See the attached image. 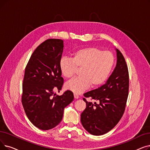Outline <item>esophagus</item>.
<instances>
[{
    "label": "esophagus",
    "instance_id": "34e87169",
    "mask_svg": "<svg viewBox=\"0 0 150 150\" xmlns=\"http://www.w3.org/2000/svg\"><path fill=\"white\" fill-rule=\"evenodd\" d=\"M74 97L75 99H79V96L76 93H74Z\"/></svg>",
    "mask_w": 150,
    "mask_h": 150
}]
</instances>
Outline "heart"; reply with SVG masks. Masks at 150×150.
<instances>
[{"label":"heart","mask_w":150,"mask_h":150,"mask_svg":"<svg viewBox=\"0 0 150 150\" xmlns=\"http://www.w3.org/2000/svg\"><path fill=\"white\" fill-rule=\"evenodd\" d=\"M115 64V57L111 52L97 47H84L75 51L71 58L62 57L59 66L62 75L67 79L76 74L77 67L81 68V75L65 85L66 89L80 93L91 85L93 88L102 85L111 74Z\"/></svg>","instance_id":"b5f03b06"}]
</instances>
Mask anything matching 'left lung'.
<instances>
[{"label":"left lung","instance_id":"left-lung-1","mask_svg":"<svg viewBox=\"0 0 150 150\" xmlns=\"http://www.w3.org/2000/svg\"><path fill=\"white\" fill-rule=\"evenodd\" d=\"M116 52V66L107 81L83 94L86 107L81 115V122L84 128L94 135H101L111 131L125 111L129 95V71L122 54L118 50ZM86 98L98 102H88Z\"/></svg>","mask_w":150,"mask_h":150}]
</instances>
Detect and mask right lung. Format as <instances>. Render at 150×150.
Instances as JSON below:
<instances>
[{
  "label": "right lung",
  "mask_w": 150,
  "mask_h": 150,
  "mask_svg": "<svg viewBox=\"0 0 150 150\" xmlns=\"http://www.w3.org/2000/svg\"><path fill=\"white\" fill-rule=\"evenodd\" d=\"M63 48V40L47 39L35 50L25 69L21 102L30 121L42 130L59 125L64 108L74 98L69 90L56 95L64 84L59 66Z\"/></svg>",
  "instance_id": "1"
}]
</instances>
